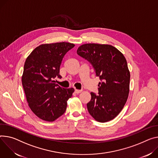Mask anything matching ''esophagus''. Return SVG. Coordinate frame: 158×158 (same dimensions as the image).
<instances>
[{"mask_svg": "<svg viewBox=\"0 0 158 158\" xmlns=\"http://www.w3.org/2000/svg\"><path fill=\"white\" fill-rule=\"evenodd\" d=\"M75 92H76V93H81L82 92V90H81V89H75Z\"/></svg>", "mask_w": 158, "mask_h": 158, "instance_id": "1", "label": "esophagus"}]
</instances>
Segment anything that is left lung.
<instances>
[{"mask_svg": "<svg viewBox=\"0 0 158 158\" xmlns=\"http://www.w3.org/2000/svg\"><path fill=\"white\" fill-rule=\"evenodd\" d=\"M79 55L90 62L102 82L98 94L91 93L87 108L92 117L99 122L115 118L122 110L130 91L131 74L123 53L108 44H85L78 47Z\"/></svg>", "mask_w": 158, "mask_h": 158, "instance_id": "1", "label": "left lung"}]
</instances>
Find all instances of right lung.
Wrapping results in <instances>:
<instances>
[{
  "label": "right lung",
  "instance_id": "1",
  "mask_svg": "<svg viewBox=\"0 0 158 158\" xmlns=\"http://www.w3.org/2000/svg\"><path fill=\"white\" fill-rule=\"evenodd\" d=\"M75 46L67 42L41 44L28 55L24 65L22 84L28 106L40 119L53 122L65 113L73 88L54 83L65 53Z\"/></svg>",
  "mask_w": 158,
  "mask_h": 158
}]
</instances>
